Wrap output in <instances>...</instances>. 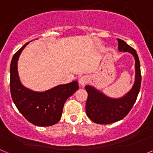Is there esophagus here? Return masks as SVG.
Wrapping results in <instances>:
<instances>
[{"label": "esophagus", "instance_id": "34e87169", "mask_svg": "<svg viewBox=\"0 0 153 153\" xmlns=\"http://www.w3.org/2000/svg\"><path fill=\"white\" fill-rule=\"evenodd\" d=\"M88 81H89L88 77H87L86 76H82L81 78H79V85H80V86H85L86 83H88Z\"/></svg>", "mask_w": 153, "mask_h": 153}]
</instances>
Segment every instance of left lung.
<instances>
[{"label": "left lung", "instance_id": "left-lung-1", "mask_svg": "<svg viewBox=\"0 0 153 153\" xmlns=\"http://www.w3.org/2000/svg\"><path fill=\"white\" fill-rule=\"evenodd\" d=\"M120 52L130 53L135 58V83L132 89L120 98H111L90 85L85 86L88 97L86 103L87 117L98 124H109L121 120L126 116L136 102L141 86L140 63L137 53L123 40L118 39Z\"/></svg>", "mask_w": 153, "mask_h": 153}]
</instances>
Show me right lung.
<instances>
[{"mask_svg":"<svg viewBox=\"0 0 153 153\" xmlns=\"http://www.w3.org/2000/svg\"><path fill=\"white\" fill-rule=\"evenodd\" d=\"M29 42L15 53L10 63V93L19 112L30 123L38 126H50L59 122L63 105L79 89L77 81L59 85L44 92H36L21 83L17 71V61Z\"/></svg>","mask_w":153,"mask_h":153,"instance_id":"obj_1","label":"right lung"}]
</instances>
